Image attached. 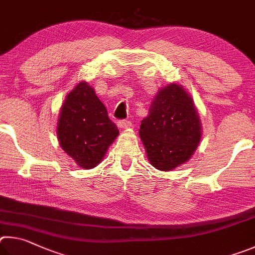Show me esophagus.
<instances>
[{
  "label": "esophagus",
  "mask_w": 255,
  "mask_h": 255,
  "mask_svg": "<svg viewBox=\"0 0 255 255\" xmlns=\"http://www.w3.org/2000/svg\"><path fill=\"white\" fill-rule=\"evenodd\" d=\"M118 125H119V128H128L131 127V122H130V121H128V120H120L118 122Z\"/></svg>",
  "instance_id": "esophagus-1"
}]
</instances>
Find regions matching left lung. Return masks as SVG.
Returning a JSON list of instances; mask_svg holds the SVG:
<instances>
[{
	"label": "left lung",
	"instance_id": "left-lung-1",
	"mask_svg": "<svg viewBox=\"0 0 255 255\" xmlns=\"http://www.w3.org/2000/svg\"><path fill=\"white\" fill-rule=\"evenodd\" d=\"M140 136L154 168L169 171L186 162L202 136L194 102L179 85L160 89L142 120Z\"/></svg>",
	"mask_w": 255,
	"mask_h": 255
}]
</instances>
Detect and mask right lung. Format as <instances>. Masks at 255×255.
<instances>
[{
    "label": "right lung",
    "instance_id": "obj_1",
    "mask_svg": "<svg viewBox=\"0 0 255 255\" xmlns=\"http://www.w3.org/2000/svg\"><path fill=\"white\" fill-rule=\"evenodd\" d=\"M57 134L61 148L79 167L92 169L102 161L119 128L94 88L82 82L66 97Z\"/></svg>",
    "mask_w": 255,
    "mask_h": 255
}]
</instances>
